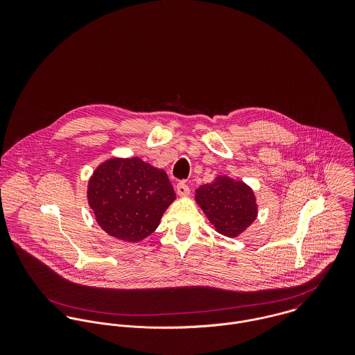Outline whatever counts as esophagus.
Masks as SVG:
<instances>
[{
  "instance_id": "obj_1",
  "label": "esophagus",
  "mask_w": 355,
  "mask_h": 355,
  "mask_svg": "<svg viewBox=\"0 0 355 355\" xmlns=\"http://www.w3.org/2000/svg\"><path fill=\"white\" fill-rule=\"evenodd\" d=\"M176 191L179 196H187L190 193V187L187 186L186 182H179L176 186Z\"/></svg>"
}]
</instances>
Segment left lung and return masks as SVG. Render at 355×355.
<instances>
[{"label":"left lung","instance_id":"left-lung-1","mask_svg":"<svg viewBox=\"0 0 355 355\" xmlns=\"http://www.w3.org/2000/svg\"><path fill=\"white\" fill-rule=\"evenodd\" d=\"M196 200L209 221L225 236H236L245 231L257 216V205L252 189L242 182L218 176L214 182L202 184Z\"/></svg>","mask_w":355,"mask_h":355}]
</instances>
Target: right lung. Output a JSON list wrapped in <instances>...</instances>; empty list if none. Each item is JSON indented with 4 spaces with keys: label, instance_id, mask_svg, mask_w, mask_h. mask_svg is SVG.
<instances>
[{
    "label": "right lung",
    "instance_id": "right-lung-1",
    "mask_svg": "<svg viewBox=\"0 0 355 355\" xmlns=\"http://www.w3.org/2000/svg\"><path fill=\"white\" fill-rule=\"evenodd\" d=\"M87 198L102 230L132 243L152 234L176 196L162 169L139 158H113L94 172Z\"/></svg>",
    "mask_w": 355,
    "mask_h": 355
}]
</instances>
